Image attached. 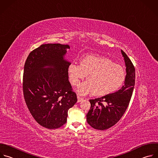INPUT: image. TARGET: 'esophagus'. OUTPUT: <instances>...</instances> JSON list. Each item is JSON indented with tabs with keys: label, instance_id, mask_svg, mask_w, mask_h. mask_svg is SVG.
I'll use <instances>...</instances> for the list:
<instances>
[{
	"label": "esophagus",
	"instance_id": "esophagus-1",
	"mask_svg": "<svg viewBox=\"0 0 158 158\" xmlns=\"http://www.w3.org/2000/svg\"><path fill=\"white\" fill-rule=\"evenodd\" d=\"M77 99H78V103H79V102H81L83 100V98H81V97H79V96H77Z\"/></svg>",
	"mask_w": 158,
	"mask_h": 158
}]
</instances>
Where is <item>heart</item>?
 Instances as JSON below:
<instances>
[{
	"label": "heart",
	"mask_w": 158,
	"mask_h": 158,
	"mask_svg": "<svg viewBox=\"0 0 158 158\" xmlns=\"http://www.w3.org/2000/svg\"><path fill=\"white\" fill-rule=\"evenodd\" d=\"M70 83L78 85L87 75V81L81 83L77 92L81 95L93 93L100 97L111 93L119 88L126 79L123 67L110 59L100 55H85L80 65L71 64L68 67Z\"/></svg>",
	"instance_id": "b5f03b06"
}]
</instances>
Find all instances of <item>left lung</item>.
<instances>
[{
    "instance_id": "8db88e82",
    "label": "left lung",
    "mask_w": 158,
    "mask_h": 158,
    "mask_svg": "<svg viewBox=\"0 0 158 158\" xmlns=\"http://www.w3.org/2000/svg\"><path fill=\"white\" fill-rule=\"evenodd\" d=\"M126 66V79L124 85L117 91L90 100V109L86 114V121L96 130H105L118 123L127 110L135 84V69L131 61L122 50Z\"/></svg>"
}]
</instances>
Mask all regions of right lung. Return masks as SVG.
I'll use <instances>...</instances> for the list:
<instances>
[{
	"label": "right lung",
	"mask_w": 158,
	"mask_h": 158,
	"mask_svg": "<svg viewBox=\"0 0 158 158\" xmlns=\"http://www.w3.org/2000/svg\"><path fill=\"white\" fill-rule=\"evenodd\" d=\"M69 45L43 44L31 52L24 65L23 91L27 106L35 121L53 130L67 122L68 111L77 102L69 81L65 59Z\"/></svg>",
	"instance_id": "add662e5"
}]
</instances>
